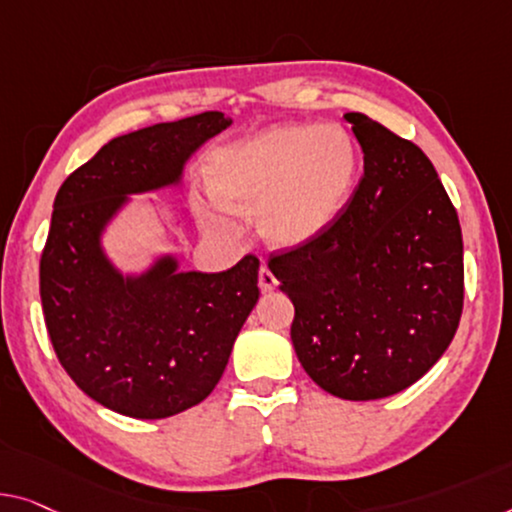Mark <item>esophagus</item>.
<instances>
[{"label": "esophagus", "instance_id": "obj_1", "mask_svg": "<svg viewBox=\"0 0 512 512\" xmlns=\"http://www.w3.org/2000/svg\"><path fill=\"white\" fill-rule=\"evenodd\" d=\"M257 280H259V289H262V292H273V289L278 287L276 276H273V271L266 264H262V269H259Z\"/></svg>", "mask_w": 512, "mask_h": 512}]
</instances>
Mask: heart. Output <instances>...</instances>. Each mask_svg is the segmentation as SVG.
<instances>
[{
    "mask_svg": "<svg viewBox=\"0 0 512 512\" xmlns=\"http://www.w3.org/2000/svg\"><path fill=\"white\" fill-rule=\"evenodd\" d=\"M358 174L356 144L345 128L278 124L223 149L211 167V190L225 209L259 213L264 239L280 248L303 246L345 211ZM211 232L232 234L220 207H204Z\"/></svg>",
    "mask_w": 512,
    "mask_h": 512,
    "instance_id": "obj_1",
    "label": "heart"
}]
</instances>
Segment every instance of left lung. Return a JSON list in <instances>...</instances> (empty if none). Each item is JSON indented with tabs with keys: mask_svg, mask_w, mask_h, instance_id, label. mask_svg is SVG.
Returning a JSON list of instances; mask_svg holds the SVG:
<instances>
[{
	"mask_svg": "<svg viewBox=\"0 0 512 512\" xmlns=\"http://www.w3.org/2000/svg\"><path fill=\"white\" fill-rule=\"evenodd\" d=\"M363 177L338 220L271 255L294 303L303 370L342 400H379L421 379L462 315V230L439 174L414 142L347 112Z\"/></svg>",
	"mask_w": 512,
	"mask_h": 512,
	"instance_id": "1",
	"label": "left lung"
}]
</instances>
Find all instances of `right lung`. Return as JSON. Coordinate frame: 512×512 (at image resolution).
Segmentation results:
<instances>
[{
	"label": "right lung",
	"mask_w": 512,
	"mask_h": 512,
	"mask_svg": "<svg viewBox=\"0 0 512 512\" xmlns=\"http://www.w3.org/2000/svg\"><path fill=\"white\" fill-rule=\"evenodd\" d=\"M232 126L223 112L114 137L61 183L41 255V303L59 363L91 400L117 414L167 418L216 388L259 299V259L220 273L181 271L158 255L124 273L103 234L128 195L177 188L188 158Z\"/></svg>",
	"instance_id": "right-lung-1"
}]
</instances>
